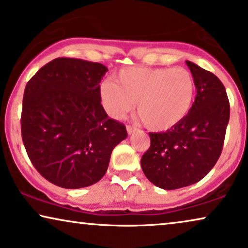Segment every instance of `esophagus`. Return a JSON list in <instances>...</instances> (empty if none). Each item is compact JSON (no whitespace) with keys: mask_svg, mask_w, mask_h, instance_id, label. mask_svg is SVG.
I'll return each mask as SVG.
<instances>
[{"mask_svg":"<svg viewBox=\"0 0 248 248\" xmlns=\"http://www.w3.org/2000/svg\"><path fill=\"white\" fill-rule=\"evenodd\" d=\"M126 131H127V134H133L135 131H137V127H134V126H131V125H127L126 126Z\"/></svg>","mask_w":248,"mask_h":248,"instance_id":"obj_1","label":"esophagus"}]
</instances>
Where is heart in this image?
Masks as SVG:
<instances>
[{
	"label": "heart",
	"mask_w": 248,
	"mask_h": 248,
	"mask_svg": "<svg viewBox=\"0 0 248 248\" xmlns=\"http://www.w3.org/2000/svg\"><path fill=\"white\" fill-rule=\"evenodd\" d=\"M195 94L194 77L184 67H125L115 81L99 87L101 105L109 116L122 118L137 101L141 122L154 131L168 130L184 120Z\"/></svg>",
	"instance_id": "heart-1"
}]
</instances>
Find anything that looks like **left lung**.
I'll return each mask as SVG.
<instances>
[{"label": "left lung", "instance_id": "obj_1", "mask_svg": "<svg viewBox=\"0 0 248 248\" xmlns=\"http://www.w3.org/2000/svg\"><path fill=\"white\" fill-rule=\"evenodd\" d=\"M196 83L193 107L182 122L166 132L149 133L150 148L142 155L144 175L158 187L176 189L195 184L221 155L230 107L221 81L186 61Z\"/></svg>", "mask_w": 248, "mask_h": 248}]
</instances>
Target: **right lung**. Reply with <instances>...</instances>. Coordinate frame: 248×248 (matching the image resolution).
<instances>
[{
	"mask_svg": "<svg viewBox=\"0 0 248 248\" xmlns=\"http://www.w3.org/2000/svg\"><path fill=\"white\" fill-rule=\"evenodd\" d=\"M100 63L59 57L27 83L21 135L40 175L63 188L87 187L106 174L113 149L127 137L100 103Z\"/></svg>",
	"mask_w": 248,
	"mask_h": 248,
	"instance_id": "1",
	"label": "right lung"
}]
</instances>
